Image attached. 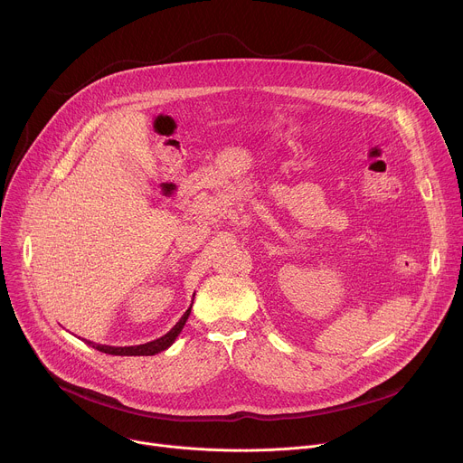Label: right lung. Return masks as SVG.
I'll return each instance as SVG.
<instances>
[{
  "mask_svg": "<svg viewBox=\"0 0 463 463\" xmlns=\"http://www.w3.org/2000/svg\"><path fill=\"white\" fill-rule=\"evenodd\" d=\"M194 302V298H192ZM190 309H192V304L190 307L183 313V317L179 318V322L170 329V332L156 341H150V343H145V345H137V346H108V345H97V343H91L88 341V345H91L95 350L102 352V354H109V355H156L159 352H165L166 348H170L174 345V341L177 339V335L181 334V329L190 315Z\"/></svg>",
  "mask_w": 463,
  "mask_h": 463,
  "instance_id": "obj_1",
  "label": "right lung"
}]
</instances>
